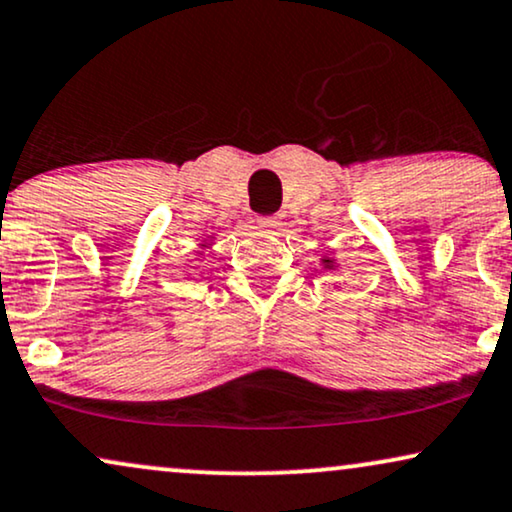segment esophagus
Segmentation results:
<instances>
[{
    "label": "esophagus",
    "instance_id": "obj_1",
    "mask_svg": "<svg viewBox=\"0 0 512 512\" xmlns=\"http://www.w3.org/2000/svg\"><path fill=\"white\" fill-rule=\"evenodd\" d=\"M257 222H260V227L267 231H281V227H283V220L278 215H264Z\"/></svg>",
    "mask_w": 512,
    "mask_h": 512
}]
</instances>
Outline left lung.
Here are the masks:
<instances>
[{
	"instance_id": "8db88e82",
	"label": "left lung",
	"mask_w": 512,
	"mask_h": 512,
	"mask_svg": "<svg viewBox=\"0 0 512 512\" xmlns=\"http://www.w3.org/2000/svg\"><path fill=\"white\" fill-rule=\"evenodd\" d=\"M320 262H323L325 269H337V260H335V257L323 255V257H320Z\"/></svg>"
}]
</instances>
